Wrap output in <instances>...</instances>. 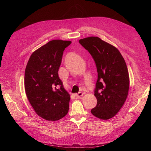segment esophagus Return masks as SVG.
<instances>
[{
  "label": "esophagus",
  "instance_id": "obj_1",
  "mask_svg": "<svg viewBox=\"0 0 151 151\" xmlns=\"http://www.w3.org/2000/svg\"><path fill=\"white\" fill-rule=\"evenodd\" d=\"M75 95H76V96L77 98H81V96H83V93H81V92H79V93H78L76 94Z\"/></svg>",
  "mask_w": 151,
  "mask_h": 151
}]
</instances>
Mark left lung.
Instances as JSON below:
<instances>
[{
  "instance_id": "8db88e82",
  "label": "left lung",
  "mask_w": 151,
  "mask_h": 151,
  "mask_svg": "<svg viewBox=\"0 0 151 151\" xmlns=\"http://www.w3.org/2000/svg\"><path fill=\"white\" fill-rule=\"evenodd\" d=\"M79 42L91 55L98 72L94 91L97 104L91 112L100 119H109L119 111L129 93L126 63L116 48L98 37L81 39Z\"/></svg>"
}]
</instances>
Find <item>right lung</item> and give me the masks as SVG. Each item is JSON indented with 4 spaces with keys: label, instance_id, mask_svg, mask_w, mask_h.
Here are the masks:
<instances>
[{
    "label": "right lung",
    "instance_id": "1",
    "mask_svg": "<svg viewBox=\"0 0 151 151\" xmlns=\"http://www.w3.org/2000/svg\"><path fill=\"white\" fill-rule=\"evenodd\" d=\"M70 41H50L31 55L25 70L24 88L38 115L48 121L64 117L69 109L70 95L63 88L58 72L63 51Z\"/></svg>",
    "mask_w": 151,
    "mask_h": 151
}]
</instances>
